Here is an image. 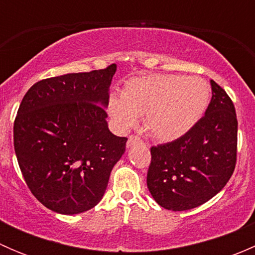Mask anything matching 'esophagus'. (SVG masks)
Listing matches in <instances>:
<instances>
[{
	"label": "esophagus",
	"mask_w": 255,
	"mask_h": 255,
	"mask_svg": "<svg viewBox=\"0 0 255 255\" xmlns=\"http://www.w3.org/2000/svg\"><path fill=\"white\" fill-rule=\"evenodd\" d=\"M142 143H143V140L140 139L138 135L132 134V135H129V138H128L127 146H132V145H134V144H142Z\"/></svg>",
	"instance_id": "34e87169"
}]
</instances>
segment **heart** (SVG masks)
<instances>
[{"label":"heart","mask_w":255,"mask_h":255,"mask_svg":"<svg viewBox=\"0 0 255 255\" xmlns=\"http://www.w3.org/2000/svg\"><path fill=\"white\" fill-rule=\"evenodd\" d=\"M206 80L181 75L133 78L126 82L121 96H112L107 109L121 129H129L144 116L149 134L170 142L186 134L200 121L210 102Z\"/></svg>","instance_id":"b5f03b06"}]
</instances>
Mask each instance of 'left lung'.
<instances>
[{
    "label": "left lung",
    "mask_w": 255,
    "mask_h": 255,
    "mask_svg": "<svg viewBox=\"0 0 255 255\" xmlns=\"http://www.w3.org/2000/svg\"><path fill=\"white\" fill-rule=\"evenodd\" d=\"M205 116L182 137L151 146L146 185L161 207L186 211L221 191L237 163L238 121L227 92L211 80Z\"/></svg>",
    "instance_id": "obj_1"
}]
</instances>
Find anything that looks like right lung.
Instances as JSON below:
<instances>
[{"label":"right lung","instance_id":"1","mask_svg":"<svg viewBox=\"0 0 255 255\" xmlns=\"http://www.w3.org/2000/svg\"><path fill=\"white\" fill-rule=\"evenodd\" d=\"M116 64L90 73L35 82L13 126L18 165L35 199L49 210L76 215L104 196L126 137L107 127L109 87Z\"/></svg>","mask_w":255,"mask_h":255}]
</instances>
